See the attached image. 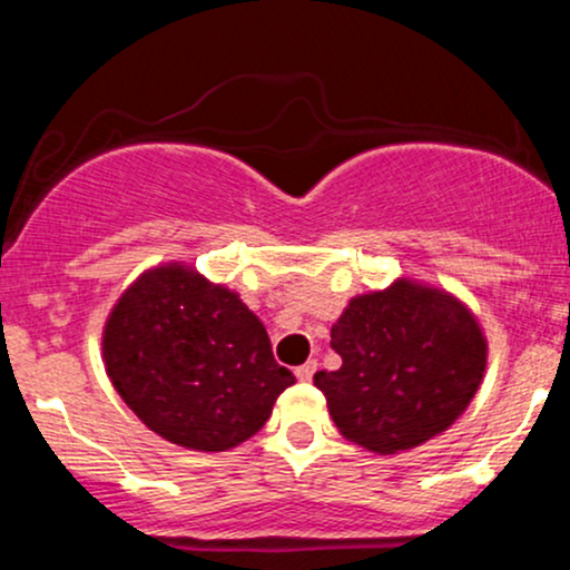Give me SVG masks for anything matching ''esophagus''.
<instances>
[{
    "instance_id": "1",
    "label": "esophagus",
    "mask_w": 570,
    "mask_h": 570,
    "mask_svg": "<svg viewBox=\"0 0 570 570\" xmlns=\"http://www.w3.org/2000/svg\"><path fill=\"white\" fill-rule=\"evenodd\" d=\"M316 370H318V362H316V358H311V362L299 364V367L294 370V375H297L299 383H311L313 375H316Z\"/></svg>"
}]
</instances>
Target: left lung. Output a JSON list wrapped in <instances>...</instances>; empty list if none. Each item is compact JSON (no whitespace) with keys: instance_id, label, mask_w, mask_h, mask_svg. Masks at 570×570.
Listing matches in <instances>:
<instances>
[{"instance_id":"obj_1","label":"left lung","mask_w":570,"mask_h":570,"mask_svg":"<svg viewBox=\"0 0 570 570\" xmlns=\"http://www.w3.org/2000/svg\"><path fill=\"white\" fill-rule=\"evenodd\" d=\"M335 372H316L332 421L372 453L410 450L453 426L485 372L488 343L466 305L402 278L353 297L332 326Z\"/></svg>"}]
</instances>
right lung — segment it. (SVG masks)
<instances>
[{
  "mask_svg": "<svg viewBox=\"0 0 570 570\" xmlns=\"http://www.w3.org/2000/svg\"><path fill=\"white\" fill-rule=\"evenodd\" d=\"M107 375L163 440L230 450L257 434L294 375L240 297L185 265L144 273L104 326Z\"/></svg>",
  "mask_w": 570,
  "mask_h": 570,
  "instance_id": "add662e5",
  "label": "right lung"
}]
</instances>
